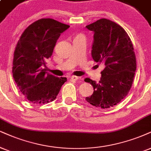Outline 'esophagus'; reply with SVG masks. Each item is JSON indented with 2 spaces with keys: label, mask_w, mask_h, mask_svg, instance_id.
I'll return each instance as SVG.
<instances>
[{
  "label": "esophagus",
  "mask_w": 151,
  "mask_h": 151,
  "mask_svg": "<svg viewBox=\"0 0 151 151\" xmlns=\"http://www.w3.org/2000/svg\"><path fill=\"white\" fill-rule=\"evenodd\" d=\"M78 78H79V77H78V76H73L70 77V80H72V81H76Z\"/></svg>",
  "instance_id": "obj_1"
}]
</instances>
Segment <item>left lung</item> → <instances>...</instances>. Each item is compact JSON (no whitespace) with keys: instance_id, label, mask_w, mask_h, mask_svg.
Segmentation results:
<instances>
[{"instance_id":"1","label":"left lung","mask_w":151,"mask_h":151,"mask_svg":"<svg viewBox=\"0 0 151 151\" xmlns=\"http://www.w3.org/2000/svg\"><path fill=\"white\" fill-rule=\"evenodd\" d=\"M86 28L94 32L92 58L103 63L105 68L99 83L85 79L94 88L85 100L96 107L109 109L120 103L132 85L137 69L133 45L123 28L107 19H99Z\"/></svg>"}]
</instances>
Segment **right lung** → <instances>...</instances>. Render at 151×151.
<instances>
[{"label":"right lung","mask_w":151,"mask_h":151,"mask_svg":"<svg viewBox=\"0 0 151 151\" xmlns=\"http://www.w3.org/2000/svg\"><path fill=\"white\" fill-rule=\"evenodd\" d=\"M69 27L53 19H40L29 25L18 40L12 62L13 78L31 103L54 101L67 81L47 73L45 60L52 55L61 33Z\"/></svg>","instance_id":"obj_1"}]
</instances>
